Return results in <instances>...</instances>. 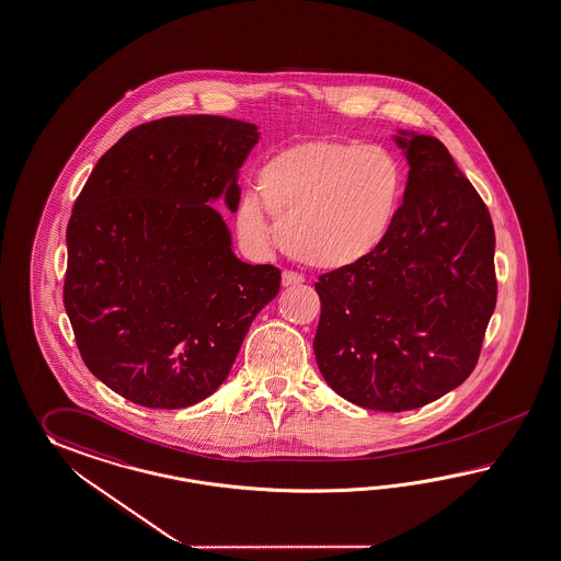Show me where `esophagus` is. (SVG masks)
Here are the masks:
<instances>
[{
    "label": "esophagus",
    "instance_id": "esophagus-1",
    "mask_svg": "<svg viewBox=\"0 0 561 561\" xmlns=\"http://www.w3.org/2000/svg\"><path fill=\"white\" fill-rule=\"evenodd\" d=\"M304 282V275L296 274V272H291V270H286L284 274H282V284L284 286H298Z\"/></svg>",
    "mask_w": 561,
    "mask_h": 561
}]
</instances>
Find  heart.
<instances>
[{"instance_id":"heart-1","label":"heart","mask_w":561,"mask_h":561,"mask_svg":"<svg viewBox=\"0 0 561 561\" xmlns=\"http://www.w3.org/2000/svg\"><path fill=\"white\" fill-rule=\"evenodd\" d=\"M403 188V168L381 146L308 141L277 151L261 165L257 194L243 196L237 225L249 245L274 239L308 265L342 270L385 243ZM261 204L278 219L277 232Z\"/></svg>"}]
</instances>
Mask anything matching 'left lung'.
Wrapping results in <instances>:
<instances>
[{
    "instance_id": "obj_1",
    "label": "left lung",
    "mask_w": 561,
    "mask_h": 561,
    "mask_svg": "<svg viewBox=\"0 0 561 561\" xmlns=\"http://www.w3.org/2000/svg\"><path fill=\"white\" fill-rule=\"evenodd\" d=\"M410 176L389 237L370 257L318 277V369L375 411L432 403L479 363L496 306L491 213L432 136L397 137Z\"/></svg>"
}]
</instances>
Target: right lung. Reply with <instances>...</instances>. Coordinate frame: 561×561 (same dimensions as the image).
Segmentation results:
<instances>
[{
	"mask_svg": "<svg viewBox=\"0 0 561 561\" xmlns=\"http://www.w3.org/2000/svg\"><path fill=\"white\" fill-rule=\"evenodd\" d=\"M255 125L176 115L101 156L67 229L65 308L87 369L151 410H180L227 379L253 318L282 284L234 257L210 205L237 210Z\"/></svg>",
	"mask_w": 561,
	"mask_h": 561,
	"instance_id": "add662e5",
	"label": "right lung"
}]
</instances>
